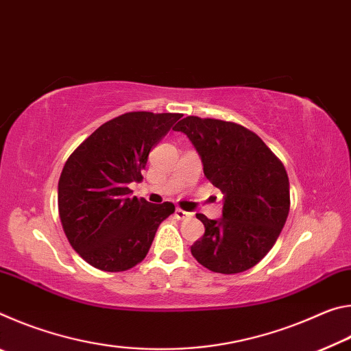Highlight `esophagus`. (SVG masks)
<instances>
[{
  "label": "esophagus",
  "mask_w": 351,
  "mask_h": 351,
  "mask_svg": "<svg viewBox=\"0 0 351 351\" xmlns=\"http://www.w3.org/2000/svg\"><path fill=\"white\" fill-rule=\"evenodd\" d=\"M175 215H176V218H178V219H186V218H190V217H192V213H190V212H186V210H182V209H180V207H176Z\"/></svg>",
  "instance_id": "obj_1"
}]
</instances>
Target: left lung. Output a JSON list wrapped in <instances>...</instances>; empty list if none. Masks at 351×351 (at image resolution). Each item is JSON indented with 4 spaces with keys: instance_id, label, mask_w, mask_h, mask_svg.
<instances>
[{
    "instance_id": "8db88e82",
    "label": "left lung",
    "mask_w": 351,
    "mask_h": 351,
    "mask_svg": "<svg viewBox=\"0 0 351 351\" xmlns=\"http://www.w3.org/2000/svg\"><path fill=\"white\" fill-rule=\"evenodd\" d=\"M192 142L204 176L223 192V217L197 218L204 235L190 251L204 268L237 274L274 246L289 212L287 170L257 134L218 119L184 117L175 125Z\"/></svg>"
}]
</instances>
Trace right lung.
<instances>
[{
  "mask_svg": "<svg viewBox=\"0 0 351 351\" xmlns=\"http://www.w3.org/2000/svg\"><path fill=\"white\" fill-rule=\"evenodd\" d=\"M134 111L111 119L68 158L58 181V213L71 246L91 266L119 272L145 258L175 206L132 198L148 153L181 119Z\"/></svg>",
  "mask_w": 351,
  "mask_h": 351,
  "instance_id": "1",
  "label": "right lung"
}]
</instances>
